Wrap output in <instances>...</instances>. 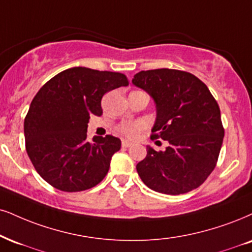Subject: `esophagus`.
<instances>
[{"instance_id":"34e87169","label":"esophagus","mask_w":252,"mask_h":252,"mask_svg":"<svg viewBox=\"0 0 252 252\" xmlns=\"http://www.w3.org/2000/svg\"><path fill=\"white\" fill-rule=\"evenodd\" d=\"M121 145H123V147H125V148H127V147H131V146L133 145L131 141H127V140H123V142H121Z\"/></svg>"}]
</instances>
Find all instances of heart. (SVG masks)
<instances>
[{"label": "heart", "instance_id": "1", "mask_svg": "<svg viewBox=\"0 0 252 252\" xmlns=\"http://www.w3.org/2000/svg\"><path fill=\"white\" fill-rule=\"evenodd\" d=\"M142 128H144V124L142 123H127L118 127V131L126 138L132 139L135 138Z\"/></svg>", "mask_w": 252, "mask_h": 252}]
</instances>
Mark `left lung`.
Segmentation results:
<instances>
[{"mask_svg":"<svg viewBox=\"0 0 252 252\" xmlns=\"http://www.w3.org/2000/svg\"><path fill=\"white\" fill-rule=\"evenodd\" d=\"M132 83L157 106L152 138L167 140L166 150L147 146L136 164L142 182L168 195L196 189L215 168L224 129L221 111L209 89L194 74L173 69L140 71Z\"/></svg>","mask_w":252,"mask_h":252,"instance_id":"left-lung-1","label":"left lung"}]
</instances>
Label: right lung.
<instances>
[{"label": "right lung", "instance_id": "right-lung-1", "mask_svg": "<svg viewBox=\"0 0 252 252\" xmlns=\"http://www.w3.org/2000/svg\"><path fill=\"white\" fill-rule=\"evenodd\" d=\"M127 85L123 73L76 66L40 88L24 119V138L31 162L49 185L63 191H82L106 176L121 141L112 135L89 141V119L102 114L105 93Z\"/></svg>", "mask_w": 252, "mask_h": 252}]
</instances>
